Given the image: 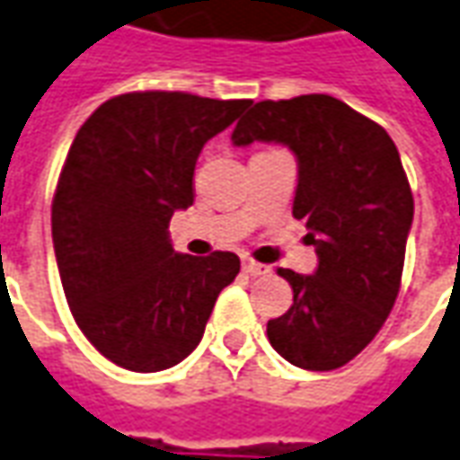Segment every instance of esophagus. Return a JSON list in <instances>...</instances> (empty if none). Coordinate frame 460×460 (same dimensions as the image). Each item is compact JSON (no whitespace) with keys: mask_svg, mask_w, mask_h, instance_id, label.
I'll return each instance as SVG.
<instances>
[{"mask_svg":"<svg viewBox=\"0 0 460 460\" xmlns=\"http://www.w3.org/2000/svg\"><path fill=\"white\" fill-rule=\"evenodd\" d=\"M243 271L246 274H252V277H264V274H270V267L267 264H259V261H254V259H243Z\"/></svg>","mask_w":460,"mask_h":460,"instance_id":"34e87169","label":"esophagus"}]
</instances>
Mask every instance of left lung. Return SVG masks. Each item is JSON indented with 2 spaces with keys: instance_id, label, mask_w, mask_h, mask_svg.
I'll return each mask as SVG.
<instances>
[{
  "instance_id": "obj_1",
  "label": "left lung",
  "mask_w": 460,
  "mask_h": 460,
  "mask_svg": "<svg viewBox=\"0 0 460 460\" xmlns=\"http://www.w3.org/2000/svg\"><path fill=\"white\" fill-rule=\"evenodd\" d=\"M234 146L282 143L296 155L292 214L307 224L314 274L279 270L295 302L267 322L271 348L305 370H335L373 342L401 289L413 193L385 128L332 95L261 100Z\"/></svg>"
}]
</instances>
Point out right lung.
<instances>
[{"mask_svg": "<svg viewBox=\"0 0 460 460\" xmlns=\"http://www.w3.org/2000/svg\"><path fill=\"white\" fill-rule=\"evenodd\" d=\"M249 100L128 93L77 130L52 201L59 279L77 327L133 373L173 367L201 342L239 256L178 254L173 211L193 204L199 153Z\"/></svg>", "mask_w": 460, "mask_h": 460, "instance_id": "1", "label": "right lung"}]
</instances>
